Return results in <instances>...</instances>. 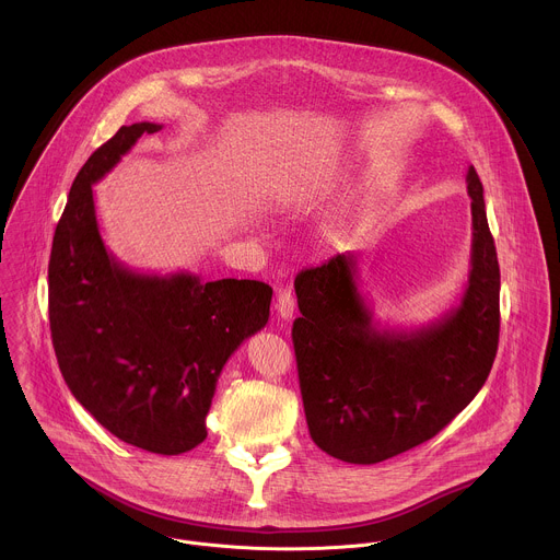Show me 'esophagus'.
Returning a JSON list of instances; mask_svg holds the SVG:
<instances>
[{
  "label": "esophagus",
  "instance_id": "34e87169",
  "mask_svg": "<svg viewBox=\"0 0 560 560\" xmlns=\"http://www.w3.org/2000/svg\"><path fill=\"white\" fill-rule=\"evenodd\" d=\"M275 307H277L279 316H281V318H285V322H288V318H292V314H294V307H296V299H294L292 290H279Z\"/></svg>",
  "mask_w": 560,
  "mask_h": 560
}]
</instances>
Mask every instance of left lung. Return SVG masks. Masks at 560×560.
<instances>
[{
  "label": "left lung",
  "mask_w": 560,
  "mask_h": 560,
  "mask_svg": "<svg viewBox=\"0 0 560 560\" xmlns=\"http://www.w3.org/2000/svg\"><path fill=\"white\" fill-rule=\"evenodd\" d=\"M471 255L456 307L417 330L381 328L359 290V255L301 270L292 343L312 441L372 465L436 436L488 381L501 330V270L483 184L467 168Z\"/></svg>",
  "instance_id": "obj_1"
}]
</instances>
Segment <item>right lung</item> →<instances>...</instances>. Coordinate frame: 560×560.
<instances>
[{
    "instance_id": "right-lung-1",
    "label": "right lung",
    "mask_w": 560,
    "mask_h": 560,
    "mask_svg": "<svg viewBox=\"0 0 560 560\" xmlns=\"http://www.w3.org/2000/svg\"><path fill=\"white\" fill-rule=\"evenodd\" d=\"M121 126L77 173L52 236L48 316L61 376L110 434L145 452L175 456L206 436L225 361L270 316L272 288L253 279L201 281L190 272L143 275L106 248L93 184L141 135Z\"/></svg>"
}]
</instances>
